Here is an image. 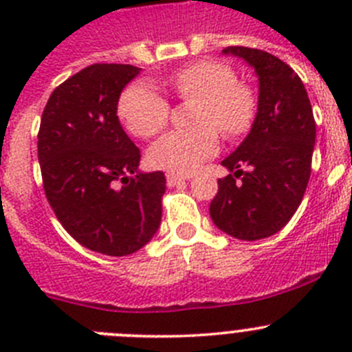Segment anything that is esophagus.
I'll list each match as a JSON object with an SVG mask.
<instances>
[{
  "instance_id": "esophagus-1",
  "label": "esophagus",
  "mask_w": 352,
  "mask_h": 352,
  "mask_svg": "<svg viewBox=\"0 0 352 352\" xmlns=\"http://www.w3.org/2000/svg\"><path fill=\"white\" fill-rule=\"evenodd\" d=\"M166 178H167V185H169V186H174L176 183L188 179L186 176H183V174H176V173H167Z\"/></svg>"
}]
</instances>
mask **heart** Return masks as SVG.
<instances>
[{
    "instance_id": "obj_1",
    "label": "heart",
    "mask_w": 352,
    "mask_h": 352,
    "mask_svg": "<svg viewBox=\"0 0 352 352\" xmlns=\"http://www.w3.org/2000/svg\"><path fill=\"white\" fill-rule=\"evenodd\" d=\"M231 68L211 61L188 65L167 79L182 98L199 100L194 130H170L151 149L149 160L160 169L190 174L219 151V132L234 138L248 129L256 100L250 89L234 82ZM120 116L139 138H151L169 121V102L148 82H135L121 95Z\"/></svg>"
}]
</instances>
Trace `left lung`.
I'll list each match as a JSON object with an SVG mask.
<instances>
[{
    "label": "left lung",
    "mask_w": 352,
    "mask_h": 352,
    "mask_svg": "<svg viewBox=\"0 0 352 352\" xmlns=\"http://www.w3.org/2000/svg\"><path fill=\"white\" fill-rule=\"evenodd\" d=\"M243 60L259 86L257 113L243 142L222 160L211 220L232 238L256 241L278 232L301 204L310 178L316 121L303 82L270 52L226 47Z\"/></svg>",
    "instance_id": "1"
}]
</instances>
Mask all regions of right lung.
Wrapping results in <instances>:
<instances>
[{
    "instance_id": "right-lung-1",
    "label": "right lung",
    "mask_w": 352,
    "mask_h": 352,
    "mask_svg": "<svg viewBox=\"0 0 352 352\" xmlns=\"http://www.w3.org/2000/svg\"><path fill=\"white\" fill-rule=\"evenodd\" d=\"M132 65L82 68L52 91L38 132L45 195L61 226L82 247L130 256L157 234L166 176L142 173L141 151L118 118Z\"/></svg>"
}]
</instances>
